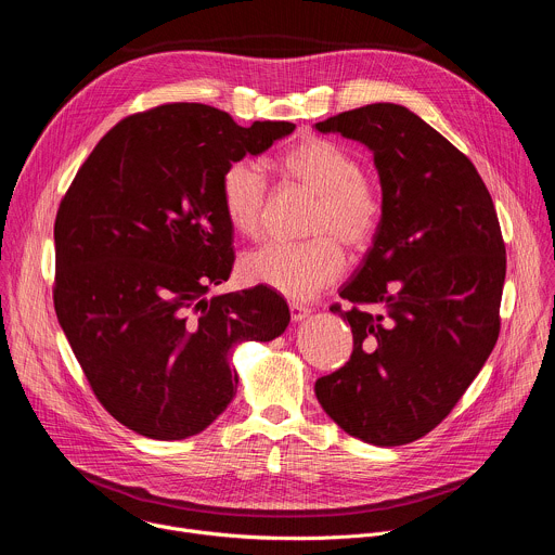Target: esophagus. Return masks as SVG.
<instances>
[{"label":"esophagus","instance_id":"1","mask_svg":"<svg viewBox=\"0 0 555 555\" xmlns=\"http://www.w3.org/2000/svg\"><path fill=\"white\" fill-rule=\"evenodd\" d=\"M289 313H292V321H294V323H300V321H305L307 315L311 313V309L305 307V305H300V302H289Z\"/></svg>","mask_w":555,"mask_h":555}]
</instances>
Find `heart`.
<instances>
[{"label": "heart", "mask_w": 555, "mask_h": 555, "mask_svg": "<svg viewBox=\"0 0 555 555\" xmlns=\"http://www.w3.org/2000/svg\"><path fill=\"white\" fill-rule=\"evenodd\" d=\"M283 173L315 197L309 217L311 242L268 244L242 259V276L294 300H307L336 283L345 248L362 253L382 221L379 186L362 173L356 157L336 142L307 138L281 157ZM268 180L253 160H236L221 176V208L236 234L259 236Z\"/></svg>", "instance_id": "heart-1"}]
</instances>
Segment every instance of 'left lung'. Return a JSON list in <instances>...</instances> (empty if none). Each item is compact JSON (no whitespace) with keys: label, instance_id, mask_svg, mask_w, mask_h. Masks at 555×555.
I'll return each instance as SVG.
<instances>
[{"label":"left lung","instance_id":"left-lung-1","mask_svg":"<svg viewBox=\"0 0 555 555\" xmlns=\"http://www.w3.org/2000/svg\"><path fill=\"white\" fill-rule=\"evenodd\" d=\"M373 153L382 221L340 289L351 360L315 382L323 411L351 437L404 446L454 409L490 358L505 283L494 202L467 157L411 109L375 103L313 125Z\"/></svg>","mask_w":555,"mask_h":555}]
</instances>
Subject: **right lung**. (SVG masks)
Segmentation results:
<instances>
[{"mask_svg": "<svg viewBox=\"0 0 555 555\" xmlns=\"http://www.w3.org/2000/svg\"><path fill=\"white\" fill-rule=\"evenodd\" d=\"M294 129L173 103L120 120L78 169L54 221V309L99 402L129 430L202 433L240 384L232 347L287 330V302L263 285L206 292L234 263L225 167Z\"/></svg>", "mask_w": 555, "mask_h": 555, "instance_id": "1", "label": "right lung"}]
</instances>
